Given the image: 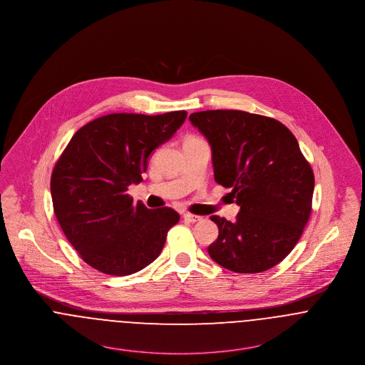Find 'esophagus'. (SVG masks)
Listing matches in <instances>:
<instances>
[{
  "label": "esophagus",
  "instance_id": "1",
  "mask_svg": "<svg viewBox=\"0 0 365 365\" xmlns=\"http://www.w3.org/2000/svg\"><path fill=\"white\" fill-rule=\"evenodd\" d=\"M183 219L187 220V222H190V223H195V222L202 220V216H197V215L189 214V212H187V214L183 215Z\"/></svg>",
  "mask_w": 365,
  "mask_h": 365
}]
</instances>
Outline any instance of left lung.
I'll list each match as a JSON object with an SVG mask.
<instances>
[{
	"instance_id": "left-lung-1",
	"label": "left lung",
	"mask_w": 365,
	"mask_h": 365,
	"mask_svg": "<svg viewBox=\"0 0 365 365\" xmlns=\"http://www.w3.org/2000/svg\"><path fill=\"white\" fill-rule=\"evenodd\" d=\"M189 120L212 150L215 180L232 189L236 222L217 215L215 262L236 273L279 264L299 241L312 212L314 175L297 138L277 120L241 110H207Z\"/></svg>"
}]
</instances>
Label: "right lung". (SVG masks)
Masks as SVG:
<instances>
[{
  "label": "right lung",
  "mask_w": 365,
  "mask_h": 365,
  "mask_svg": "<svg viewBox=\"0 0 365 365\" xmlns=\"http://www.w3.org/2000/svg\"><path fill=\"white\" fill-rule=\"evenodd\" d=\"M185 110L145 115L114 113L78 129L51 176L56 219L74 250L111 276L136 273L161 254L180 219L172 208L133 205L127 194L148 171L151 151L185 123Z\"/></svg>",
  "instance_id": "obj_1"
}]
</instances>
